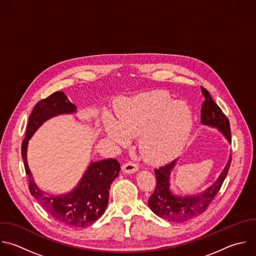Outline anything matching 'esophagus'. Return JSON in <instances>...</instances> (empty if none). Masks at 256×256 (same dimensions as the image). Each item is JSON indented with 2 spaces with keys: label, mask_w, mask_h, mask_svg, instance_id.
<instances>
[{
  "label": "esophagus",
  "mask_w": 256,
  "mask_h": 256,
  "mask_svg": "<svg viewBox=\"0 0 256 256\" xmlns=\"http://www.w3.org/2000/svg\"><path fill=\"white\" fill-rule=\"evenodd\" d=\"M138 171V166L132 162H128L122 166V172L126 174H134V173H136Z\"/></svg>",
  "instance_id": "esophagus-1"
}]
</instances>
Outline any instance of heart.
Segmentation results:
<instances>
[{
  "label": "heart",
  "mask_w": 256,
  "mask_h": 256,
  "mask_svg": "<svg viewBox=\"0 0 256 256\" xmlns=\"http://www.w3.org/2000/svg\"><path fill=\"white\" fill-rule=\"evenodd\" d=\"M118 122L104 116L108 138L118 146L138 136V148L150 162L162 164L184 148L193 128V112L182 100H174L162 90L142 92L116 102Z\"/></svg>",
  "instance_id": "obj_1"
}]
</instances>
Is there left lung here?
I'll list each match as a JSON object with an SVG mask.
<instances>
[{"instance_id":"obj_1","label":"left lung","mask_w":256,"mask_h":256,"mask_svg":"<svg viewBox=\"0 0 256 256\" xmlns=\"http://www.w3.org/2000/svg\"><path fill=\"white\" fill-rule=\"evenodd\" d=\"M202 94L205 98L201 108V124L211 128L217 130L231 144V134L228 118L224 116L220 108L212 100L210 94L204 88ZM179 158L164 166L154 170L156 178V190L148 201L150 209L158 217L170 222H186L201 215L214 199L220 190L231 162V154L216 181L208 186L204 191L197 194H176L171 189V174L177 166Z\"/></svg>"}]
</instances>
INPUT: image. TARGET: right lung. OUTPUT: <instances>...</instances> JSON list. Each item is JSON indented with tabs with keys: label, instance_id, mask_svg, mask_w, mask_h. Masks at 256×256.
<instances>
[{
	"label": "right lung",
	"instance_id": "add662e5",
	"mask_svg": "<svg viewBox=\"0 0 256 256\" xmlns=\"http://www.w3.org/2000/svg\"><path fill=\"white\" fill-rule=\"evenodd\" d=\"M75 104L62 92H56L40 100L30 114L25 140L22 144V158L29 178L32 196L57 221L69 227H86L94 224L108 204L110 189L118 176L120 164L116 158L94 162L92 160L77 185L63 194H49L40 189L30 171L27 160L28 144L44 122L62 114H77Z\"/></svg>",
	"mask_w": 256,
	"mask_h": 256
}]
</instances>
